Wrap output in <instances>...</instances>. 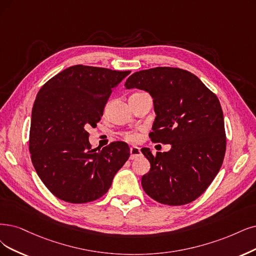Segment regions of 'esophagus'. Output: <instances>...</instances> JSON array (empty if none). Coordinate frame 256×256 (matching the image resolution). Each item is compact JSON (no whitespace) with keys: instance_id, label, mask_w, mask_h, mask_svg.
Masks as SVG:
<instances>
[{"instance_id":"esophagus-1","label":"esophagus","mask_w":256,"mask_h":256,"mask_svg":"<svg viewBox=\"0 0 256 256\" xmlns=\"http://www.w3.org/2000/svg\"><path fill=\"white\" fill-rule=\"evenodd\" d=\"M130 159L134 160V159H137L138 157L141 156V150H140V148L138 146H132L130 148Z\"/></svg>"}]
</instances>
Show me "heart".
<instances>
[{
	"label": "heart",
	"mask_w": 256,
	"mask_h": 256,
	"mask_svg": "<svg viewBox=\"0 0 256 256\" xmlns=\"http://www.w3.org/2000/svg\"><path fill=\"white\" fill-rule=\"evenodd\" d=\"M123 136L128 141H136L139 138V135L135 132H126V133L123 134Z\"/></svg>",
	"instance_id": "obj_1"
}]
</instances>
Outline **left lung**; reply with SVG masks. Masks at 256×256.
Instances as JSON below:
<instances>
[{
  "label": "left lung",
  "mask_w": 256,
  "mask_h": 256,
  "mask_svg": "<svg viewBox=\"0 0 256 256\" xmlns=\"http://www.w3.org/2000/svg\"><path fill=\"white\" fill-rule=\"evenodd\" d=\"M126 88L148 92L156 118L150 139L171 144L168 152H141L150 164L141 178L144 192L168 206L190 204L220 172L226 153L224 114L216 94L192 72L155 68L134 72Z\"/></svg>",
  "instance_id": "1"
}]
</instances>
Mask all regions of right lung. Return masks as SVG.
Instances as JSON below:
<instances>
[{
  "instance_id": "add662e5",
  "label": "right lung",
  "mask_w": 256,
  "mask_h": 256,
  "mask_svg": "<svg viewBox=\"0 0 256 256\" xmlns=\"http://www.w3.org/2000/svg\"><path fill=\"white\" fill-rule=\"evenodd\" d=\"M130 70L74 65L47 81L32 112L30 152L36 174L59 200H98L130 157L126 142L92 148L86 128L96 126L112 90Z\"/></svg>"
}]
</instances>
